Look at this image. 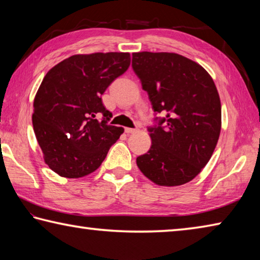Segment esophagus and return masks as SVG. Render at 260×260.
<instances>
[{"label": "esophagus", "instance_id": "esophagus-1", "mask_svg": "<svg viewBox=\"0 0 260 260\" xmlns=\"http://www.w3.org/2000/svg\"><path fill=\"white\" fill-rule=\"evenodd\" d=\"M139 129L138 128H129V127H126L125 128V132L127 134H133V133H136Z\"/></svg>", "mask_w": 260, "mask_h": 260}]
</instances>
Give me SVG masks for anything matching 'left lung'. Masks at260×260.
<instances>
[{
  "instance_id": "1",
  "label": "left lung",
  "mask_w": 260,
  "mask_h": 260,
  "mask_svg": "<svg viewBox=\"0 0 260 260\" xmlns=\"http://www.w3.org/2000/svg\"><path fill=\"white\" fill-rule=\"evenodd\" d=\"M136 76L150 100L156 125L151 147L136 158L158 186L187 183L208 164L221 129V104L210 74L196 61L174 52H134Z\"/></svg>"
}]
</instances>
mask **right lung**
<instances>
[{"instance_id":"obj_1","label":"right lung","mask_w":260,"mask_h":260,"mask_svg":"<svg viewBox=\"0 0 260 260\" xmlns=\"http://www.w3.org/2000/svg\"><path fill=\"white\" fill-rule=\"evenodd\" d=\"M129 64L128 52L73 55L43 78L33 103V128L46 164L60 177L94 172L124 133L108 125L112 113L101 96Z\"/></svg>"}]
</instances>
